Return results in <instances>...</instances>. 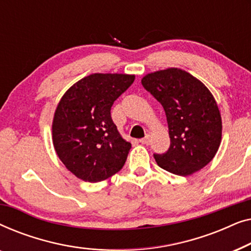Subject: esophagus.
<instances>
[{
	"label": "esophagus",
	"mask_w": 251,
	"mask_h": 251,
	"mask_svg": "<svg viewBox=\"0 0 251 251\" xmlns=\"http://www.w3.org/2000/svg\"><path fill=\"white\" fill-rule=\"evenodd\" d=\"M140 143L145 144V145H150V143H151V136L149 135V133H147V135H146L145 137H144V138L140 139Z\"/></svg>",
	"instance_id": "obj_1"
}]
</instances>
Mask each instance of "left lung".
Here are the masks:
<instances>
[{
	"label": "left lung",
	"instance_id": "1",
	"mask_svg": "<svg viewBox=\"0 0 251 251\" xmlns=\"http://www.w3.org/2000/svg\"><path fill=\"white\" fill-rule=\"evenodd\" d=\"M143 87L163 106L170 147L154 154L162 169L190 176L207 166L222 142V116L214 96L200 80L180 68L149 73Z\"/></svg>",
	"mask_w": 251,
	"mask_h": 251
}]
</instances>
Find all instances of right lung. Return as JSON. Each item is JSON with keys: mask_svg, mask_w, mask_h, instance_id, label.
Listing matches in <instances>:
<instances>
[{"mask_svg": "<svg viewBox=\"0 0 251 251\" xmlns=\"http://www.w3.org/2000/svg\"><path fill=\"white\" fill-rule=\"evenodd\" d=\"M133 81L135 75L90 74L72 85L58 102L52 121L54 151L80 179L97 183L125 166L131 144L120 135L111 107Z\"/></svg>", "mask_w": 251, "mask_h": 251, "instance_id": "right-lung-1", "label": "right lung"}]
</instances>
